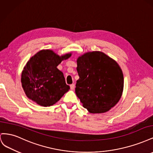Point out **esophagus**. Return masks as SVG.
<instances>
[{"instance_id":"obj_1","label":"esophagus","mask_w":153,"mask_h":153,"mask_svg":"<svg viewBox=\"0 0 153 153\" xmlns=\"http://www.w3.org/2000/svg\"><path fill=\"white\" fill-rule=\"evenodd\" d=\"M75 84H71L70 85V89H71V90H73L74 89H75Z\"/></svg>"}]
</instances>
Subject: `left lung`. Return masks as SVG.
<instances>
[{"label":"left lung","mask_w":153,"mask_h":153,"mask_svg":"<svg viewBox=\"0 0 153 153\" xmlns=\"http://www.w3.org/2000/svg\"><path fill=\"white\" fill-rule=\"evenodd\" d=\"M79 79L75 92L84 107L92 114L103 113L117 103L124 86L118 64L101 52L86 53L77 60Z\"/></svg>","instance_id":"8db88e82"}]
</instances>
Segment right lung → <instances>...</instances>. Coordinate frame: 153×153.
Masks as SVG:
<instances>
[{
  "label": "right lung",
  "instance_id": "1",
  "mask_svg": "<svg viewBox=\"0 0 153 153\" xmlns=\"http://www.w3.org/2000/svg\"><path fill=\"white\" fill-rule=\"evenodd\" d=\"M70 56L59 57L53 51L46 50L31 57L22 73V85L27 96L43 106L57 102L70 87L57 66Z\"/></svg>",
  "mask_w": 153,
  "mask_h": 153
}]
</instances>
